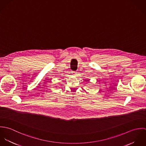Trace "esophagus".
<instances>
[{
    "label": "esophagus",
    "mask_w": 146,
    "mask_h": 146,
    "mask_svg": "<svg viewBox=\"0 0 146 146\" xmlns=\"http://www.w3.org/2000/svg\"><path fill=\"white\" fill-rule=\"evenodd\" d=\"M76 72H74V73H75V74H74V75H76V74H77Z\"/></svg>",
    "instance_id": "obj_1"
}]
</instances>
